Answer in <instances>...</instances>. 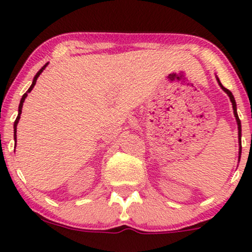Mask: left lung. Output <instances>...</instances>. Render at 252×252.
<instances>
[{"label":"left lung","mask_w":252,"mask_h":252,"mask_svg":"<svg viewBox=\"0 0 252 252\" xmlns=\"http://www.w3.org/2000/svg\"><path fill=\"white\" fill-rule=\"evenodd\" d=\"M217 80H218L219 85H220V88L224 90L225 92L227 94V96L230 97V100L231 103H232V108H233V114H235V117H236V121H237V126H238V143H239V156H238V160L241 158V154H242V141H241V137H242V126H241V120H239L238 115H237V106H236V100H235V97H233V94H231V91H228L226 88H224V86L221 85V83L219 82V79L217 78Z\"/></svg>","instance_id":"obj_1"}]
</instances>
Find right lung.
<instances>
[{
    "mask_svg": "<svg viewBox=\"0 0 252 252\" xmlns=\"http://www.w3.org/2000/svg\"><path fill=\"white\" fill-rule=\"evenodd\" d=\"M47 63H46V65H43L42 67L40 68V71L37 72V73L35 74V77H34V79H33V83H32L31 88L28 89V91L26 92V94H24V96H22L21 100H20V105H19V115H17V117H16L15 122H14V140H15V141H16V126H17V123H19V120H20V115H21V112H22V105H24V102H25L26 97H27V96H28V94H30V92L32 91V90H33L34 85H35V83H36V79H37V78H39L40 74H41V72H42L43 70H45V67H46V66H47Z\"/></svg>",
    "mask_w": 252,
    "mask_h": 252,
    "instance_id": "1",
    "label": "right lung"
}]
</instances>
